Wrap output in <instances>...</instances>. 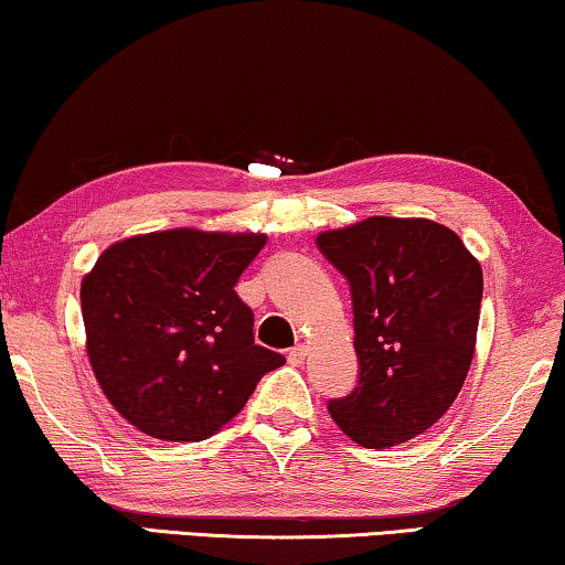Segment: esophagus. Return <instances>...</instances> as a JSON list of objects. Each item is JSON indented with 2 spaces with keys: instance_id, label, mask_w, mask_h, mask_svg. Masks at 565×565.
Wrapping results in <instances>:
<instances>
[{
  "instance_id": "1",
  "label": "esophagus",
  "mask_w": 565,
  "mask_h": 565,
  "mask_svg": "<svg viewBox=\"0 0 565 565\" xmlns=\"http://www.w3.org/2000/svg\"><path fill=\"white\" fill-rule=\"evenodd\" d=\"M305 359H307V345H294L291 351H289V361L291 363H305Z\"/></svg>"
}]
</instances>
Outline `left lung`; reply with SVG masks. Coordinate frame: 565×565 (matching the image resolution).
I'll return each instance as SVG.
<instances>
[{"label": "left lung", "instance_id": "left-lung-1", "mask_svg": "<svg viewBox=\"0 0 565 565\" xmlns=\"http://www.w3.org/2000/svg\"><path fill=\"white\" fill-rule=\"evenodd\" d=\"M317 248L351 286L359 384L330 399L340 430L392 448L438 423L473 359L481 266L433 220L369 217L330 230Z\"/></svg>", "mask_w": 565, "mask_h": 565}]
</instances>
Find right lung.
Instances as JSON below:
<instances>
[{"instance_id": "right-lung-1", "label": "right lung", "mask_w": 565, "mask_h": 565, "mask_svg": "<svg viewBox=\"0 0 565 565\" xmlns=\"http://www.w3.org/2000/svg\"><path fill=\"white\" fill-rule=\"evenodd\" d=\"M266 235L166 230L102 253L82 281L86 353L127 423L200 443L230 423L281 353L256 345L235 284Z\"/></svg>"}]
</instances>
